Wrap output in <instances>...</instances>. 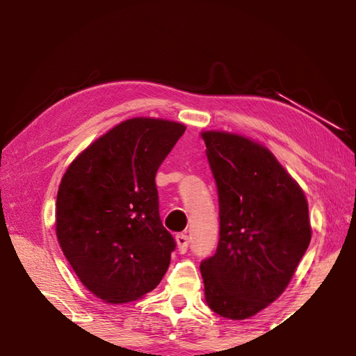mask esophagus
<instances>
[{
    "mask_svg": "<svg viewBox=\"0 0 356 356\" xmlns=\"http://www.w3.org/2000/svg\"><path fill=\"white\" fill-rule=\"evenodd\" d=\"M176 242H177V248L180 252H185L188 250V245H190V237L186 236V234H177L176 236Z\"/></svg>",
    "mask_w": 356,
    "mask_h": 356,
    "instance_id": "obj_1",
    "label": "esophagus"
}]
</instances>
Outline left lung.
<instances>
[{
    "label": "left lung",
    "mask_w": 356,
    "mask_h": 356,
    "mask_svg": "<svg viewBox=\"0 0 356 356\" xmlns=\"http://www.w3.org/2000/svg\"><path fill=\"white\" fill-rule=\"evenodd\" d=\"M218 190L220 240L201 262L209 308L242 321L284 292L311 242L308 201L267 147L204 131Z\"/></svg>",
    "instance_id": "1"
}]
</instances>
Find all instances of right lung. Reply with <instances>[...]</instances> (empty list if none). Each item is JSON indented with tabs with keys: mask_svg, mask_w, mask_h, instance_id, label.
Here are the masks:
<instances>
[{
	"mask_svg": "<svg viewBox=\"0 0 356 356\" xmlns=\"http://www.w3.org/2000/svg\"><path fill=\"white\" fill-rule=\"evenodd\" d=\"M184 131L172 120H124L84 149L59 184L58 242L106 303L141 298L170 267L176 242L160 220L155 174Z\"/></svg>",
	"mask_w": 356,
	"mask_h": 356,
	"instance_id": "add662e5",
	"label": "right lung"
}]
</instances>
